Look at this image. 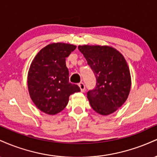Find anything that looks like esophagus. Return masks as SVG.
<instances>
[{"label": "esophagus", "mask_w": 157, "mask_h": 157, "mask_svg": "<svg viewBox=\"0 0 157 157\" xmlns=\"http://www.w3.org/2000/svg\"><path fill=\"white\" fill-rule=\"evenodd\" d=\"M79 87H80L81 92H84L86 87H85V85H84L83 82H80V83L79 84Z\"/></svg>", "instance_id": "esophagus-1"}]
</instances>
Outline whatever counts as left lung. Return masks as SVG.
I'll use <instances>...</instances> for the list:
<instances>
[{
    "label": "left lung",
    "instance_id": "8db88e82",
    "mask_svg": "<svg viewBox=\"0 0 157 157\" xmlns=\"http://www.w3.org/2000/svg\"><path fill=\"white\" fill-rule=\"evenodd\" d=\"M78 49L96 77V88L87 93L90 105L100 115L113 113L125 103L131 91V73L125 57L110 46L82 45Z\"/></svg>",
    "mask_w": 157,
    "mask_h": 157
}]
</instances>
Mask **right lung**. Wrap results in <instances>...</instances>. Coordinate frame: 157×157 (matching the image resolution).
<instances>
[{
	"label": "right lung",
	"instance_id": "1",
	"mask_svg": "<svg viewBox=\"0 0 157 157\" xmlns=\"http://www.w3.org/2000/svg\"><path fill=\"white\" fill-rule=\"evenodd\" d=\"M75 45L53 43L37 52L30 65L27 86L31 100L40 111L55 115L67 105L69 96L80 91L77 85L69 82L66 58L76 48Z\"/></svg>",
	"mask_w": 157,
	"mask_h": 157
}]
</instances>
